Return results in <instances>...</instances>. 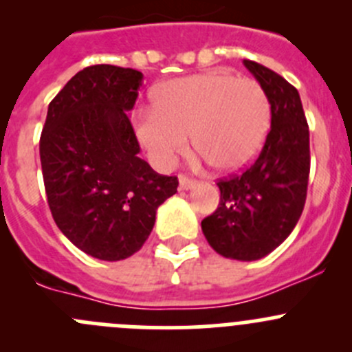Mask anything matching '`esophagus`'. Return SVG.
<instances>
[{"label": "esophagus", "mask_w": 352, "mask_h": 352, "mask_svg": "<svg viewBox=\"0 0 352 352\" xmlns=\"http://www.w3.org/2000/svg\"><path fill=\"white\" fill-rule=\"evenodd\" d=\"M179 184H180V189L189 190V189H192L194 186H196V180L189 179V177H186V175H180L179 177Z\"/></svg>", "instance_id": "1"}]
</instances>
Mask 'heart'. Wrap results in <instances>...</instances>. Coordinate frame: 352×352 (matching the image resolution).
<instances>
[{
	"mask_svg": "<svg viewBox=\"0 0 352 352\" xmlns=\"http://www.w3.org/2000/svg\"><path fill=\"white\" fill-rule=\"evenodd\" d=\"M271 126V102L258 81L223 71L168 81L153 109L136 119V136L158 168H170L189 148L219 172H239L261 151Z\"/></svg>",
	"mask_w": 352,
	"mask_h": 352,
	"instance_id": "b5f03b06",
	"label": "heart"
}]
</instances>
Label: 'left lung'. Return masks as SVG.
<instances>
[{"mask_svg": "<svg viewBox=\"0 0 352 352\" xmlns=\"http://www.w3.org/2000/svg\"><path fill=\"white\" fill-rule=\"evenodd\" d=\"M243 65L267 94L271 131L245 172L219 180V206L201 228L223 257L258 261L285 242L303 212L310 133L296 88L258 63L243 59Z\"/></svg>", "mask_w": 352, "mask_h": 352, "instance_id": "left-lung-1", "label": "left lung"}]
</instances>
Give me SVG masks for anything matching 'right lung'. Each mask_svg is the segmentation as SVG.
I'll return each instance as SVG.
<instances>
[{
    "label": "right lung",
    "mask_w": 352,
    "mask_h": 352,
    "mask_svg": "<svg viewBox=\"0 0 352 352\" xmlns=\"http://www.w3.org/2000/svg\"><path fill=\"white\" fill-rule=\"evenodd\" d=\"M141 83L143 73L133 67H85L49 104L41 134L52 218L71 243L100 261L136 254L158 206L179 186L138 156L129 110Z\"/></svg>",
    "instance_id": "obj_1"
}]
</instances>
